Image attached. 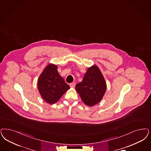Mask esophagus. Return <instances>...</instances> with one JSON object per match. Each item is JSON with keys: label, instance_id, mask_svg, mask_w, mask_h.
<instances>
[{"label": "esophagus", "instance_id": "obj_1", "mask_svg": "<svg viewBox=\"0 0 151 151\" xmlns=\"http://www.w3.org/2000/svg\"><path fill=\"white\" fill-rule=\"evenodd\" d=\"M70 86L71 88H74L75 86V83H72L70 84Z\"/></svg>", "mask_w": 151, "mask_h": 151}]
</instances>
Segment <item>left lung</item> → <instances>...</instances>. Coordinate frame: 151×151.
<instances>
[{"instance_id": "left-lung-1", "label": "left lung", "mask_w": 151, "mask_h": 151, "mask_svg": "<svg viewBox=\"0 0 151 151\" xmlns=\"http://www.w3.org/2000/svg\"><path fill=\"white\" fill-rule=\"evenodd\" d=\"M75 88L83 103L93 106L103 99L106 84L99 68L94 65L88 68L83 81L77 83Z\"/></svg>"}]
</instances>
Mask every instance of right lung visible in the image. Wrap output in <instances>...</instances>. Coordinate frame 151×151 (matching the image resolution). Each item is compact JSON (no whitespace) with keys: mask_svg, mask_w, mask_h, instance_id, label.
<instances>
[{"mask_svg":"<svg viewBox=\"0 0 151 151\" xmlns=\"http://www.w3.org/2000/svg\"><path fill=\"white\" fill-rule=\"evenodd\" d=\"M37 86L43 99L47 103L55 104L70 87L57 71V65H47L38 80Z\"/></svg>","mask_w":151,"mask_h":151,"instance_id":"add662e5","label":"right lung"}]
</instances>
